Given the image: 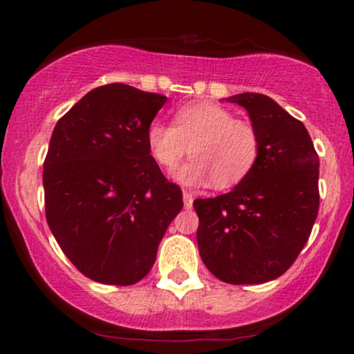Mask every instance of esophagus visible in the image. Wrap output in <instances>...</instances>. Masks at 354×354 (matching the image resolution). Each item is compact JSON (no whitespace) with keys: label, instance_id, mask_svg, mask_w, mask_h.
<instances>
[{"label":"esophagus","instance_id":"34e87169","mask_svg":"<svg viewBox=\"0 0 354 354\" xmlns=\"http://www.w3.org/2000/svg\"><path fill=\"white\" fill-rule=\"evenodd\" d=\"M183 203H185V208L189 209L193 206V194L188 191H183Z\"/></svg>","mask_w":354,"mask_h":354}]
</instances>
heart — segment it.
Returning a JSON list of instances; mask_svg holds the SVG:
<instances>
[{
  "mask_svg": "<svg viewBox=\"0 0 354 354\" xmlns=\"http://www.w3.org/2000/svg\"><path fill=\"white\" fill-rule=\"evenodd\" d=\"M146 143L153 160L166 169H173L189 151L193 158L174 171V180L186 186L213 181L219 189L245 180L259 153L254 126L209 101L181 106L174 113V126L153 121Z\"/></svg>",
  "mask_w": 354,
  "mask_h": 354,
  "instance_id": "b5f03b06",
  "label": "heart"
}]
</instances>
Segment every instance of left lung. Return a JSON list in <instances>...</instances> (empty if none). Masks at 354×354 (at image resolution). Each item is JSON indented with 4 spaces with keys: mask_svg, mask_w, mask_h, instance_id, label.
<instances>
[{
    "mask_svg": "<svg viewBox=\"0 0 354 354\" xmlns=\"http://www.w3.org/2000/svg\"><path fill=\"white\" fill-rule=\"evenodd\" d=\"M225 100L248 111L259 153L230 193L194 200L198 250L221 281L266 283L293 265L310 238L319 208V160L304 124L270 96Z\"/></svg>",
    "mask_w": 354,
    "mask_h": 354,
    "instance_id": "left-lung-1",
    "label": "left lung"
}]
</instances>
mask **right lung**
<instances>
[{
    "mask_svg": "<svg viewBox=\"0 0 354 354\" xmlns=\"http://www.w3.org/2000/svg\"><path fill=\"white\" fill-rule=\"evenodd\" d=\"M166 96L123 83L95 88L56 123L43 169L46 221L84 276L128 286L143 279L183 208L146 143Z\"/></svg>",
    "mask_w": 354,
    "mask_h": 354,
    "instance_id": "add662e5",
    "label": "right lung"
}]
</instances>
